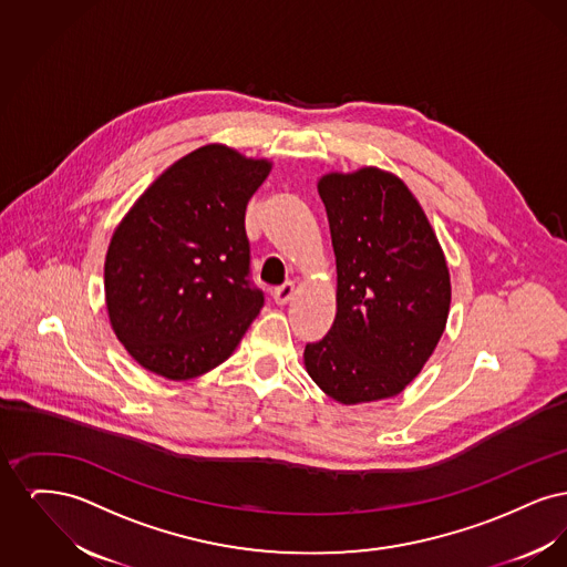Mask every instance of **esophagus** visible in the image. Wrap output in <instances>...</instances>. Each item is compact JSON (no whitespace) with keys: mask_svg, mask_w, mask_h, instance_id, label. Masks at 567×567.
Returning <instances> with one entry per match:
<instances>
[{"mask_svg":"<svg viewBox=\"0 0 567 567\" xmlns=\"http://www.w3.org/2000/svg\"><path fill=\"white\" fill-rule=\"evenodd\" d=\"M293 293H296V285L289 280V282L280 285L278 289H274L271 297H274V301H276L278 306H285V303H287V301L293 297Z\"/></svg>","mask_w":567,"mask_h":567,"instance_id":"1","label":"esophagus"}]
</instances>
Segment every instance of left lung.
Returning a JSON list of instances; mask_svg holds the SVG:
<instances>
[{
  "label": "left lung",
  "mask_w": 567,
  "mask_h": 567,
  "mask_svg": "<svg viewBox=\"0 0 567 567\" xmlns=\"http://www.w3.org/2000/svg\"><path fill=\"white\" fill-rule=\"evenodd\" d=\"M338 270V312L306 344L310 378L340 404L402 393L449 319L451 276L432 225L404 183L377 167L319 181Z\"/></svg>",
  "instance_id": "8db88e82"
}]
</instances>
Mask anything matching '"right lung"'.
<instances>
[{
	"instance_id": "add662e5",
	"label": "right lung",
	"mask_w": 567,
	"mask_h": 567,
	"mask_svg": "<svg viewBox=\"0 0 567 567\" xmlns=\"http://www.w3.org/2000/svg\"><path fill=\"white\" fill-rule=\"evenodd\" d=\"M270 167L220 144L202 146L167 167L116 227L106 306L142 368L189 380L240 344L266 301L250 280L244 215Z\"/></svg>"
}]
</instances>
